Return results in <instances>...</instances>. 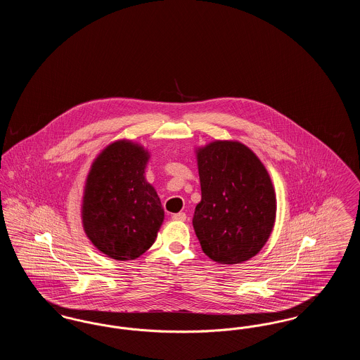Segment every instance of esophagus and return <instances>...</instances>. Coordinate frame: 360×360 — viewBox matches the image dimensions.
<instances>
[{"label": "esophagus", "instance_id": "34e87169", "mask_svg": "<svg viewBox=\"0 0 360 360\" xmlns=\"http://www.w3.org/2000/svg\"><path fill=\"white\" fill-rule=\"evenodd\" d=\"M172 219V220H175V221H185V220H186V213H184V212L174 213Z\"/></svg>", "mask_w": 360, "mask_h": 360}]
</instances>
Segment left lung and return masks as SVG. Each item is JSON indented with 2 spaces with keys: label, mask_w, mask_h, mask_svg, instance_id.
<instances>
[{
  "label": "left lung",
  "mask_w": 360,
  "mask_h": 360,
  "mask_svg": "<svg viewBox=\"0 0 360 360\" xmlns=\"http://www.w3.org/2000/svg\"><path fill=\"white\" fill-rule=\"evenodd\" d=\"M201 202L193 226L207 257L235 264L255 257L269 239L276 201L270 175L248 147L214 141L197 153Z\"/></svg>",
  "instance_id": "left-lung-1"
}]
</instances>
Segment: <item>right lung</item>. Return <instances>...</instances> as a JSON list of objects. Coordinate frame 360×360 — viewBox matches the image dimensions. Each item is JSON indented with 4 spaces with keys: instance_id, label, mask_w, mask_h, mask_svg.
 I'll list each match as a JSON object with an SVG mask.
<instances>
[{
    "instance_id": "add662e5",
    "label": "right lung",
    "mask_w": 360,
    "mask_h": 360,
    "mask_svg": "<svg viewBox=\"0 0 360 360\" xmlns=\"http://www.w3.org/2000/svg\"><path fill=\"white\" fill-rule=\"evenodd\" d=\"M148 153L131 141L108 146L86 181L82 221L87 238L112 259L143 255L156 239L165 210L146 181Z\"/></svg>"
}]
</instances>
